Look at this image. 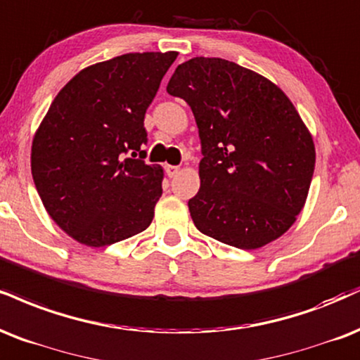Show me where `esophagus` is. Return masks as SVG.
<instances>
[{
    "label": "esophagus",
    "mask_w": 360,
    "mask_h": 360,
    "mask_svg": "<svg viewBox=\"0 0 360 360\" xmlns=\"http://www.w3.org/2000/svg\"><path fill=\"white\" fill-rule=\"evenodd\" d=\"M179 171H181L179 166H169V164L166 166V174L169 177H176L177 174H179Z\"/></svg>",
    "instance_id": "obj_1"
}]
</instances>
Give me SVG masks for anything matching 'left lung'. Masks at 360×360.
Returning a JSON list of instances; mask_svg holds the SVG:
<instances>
[{"label": "left lung", "instance_id": "obj_1", "mask_svg": "<svg viewBox=\"0 0 360 360\" xmlns=\"http://www.w3.org/2000/svg\"><path fill=\"white\" fill-rule=\"evenodd\" d=\"M167 94L188 102L201 139L194 226L240 250L288 231L307 201L315 146L283 90L235 62L196 56L176 68Z\"/></svg>", "mask_w": 360, "mask_h": 360}]
</instances>
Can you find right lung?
Returning <instances> with one entry per match:
<instances>
[{"mask_svg": "<svg viewBox=\"0 0 360 360\" xmlns=\"http://www.w3.org/2000/svg\"><path fill=\"white\" fill-rule=\"evenodd\" d=\"M176 56L146 51L90 65L60 90L34 132L37 191L79 243L107 246L153 223L164 171L144 162V115Z\"/></svg>", "mask_w": 360, "mask_h": 360, "instance_id": "add662e5", "label": "right lung"}]
</instances>
